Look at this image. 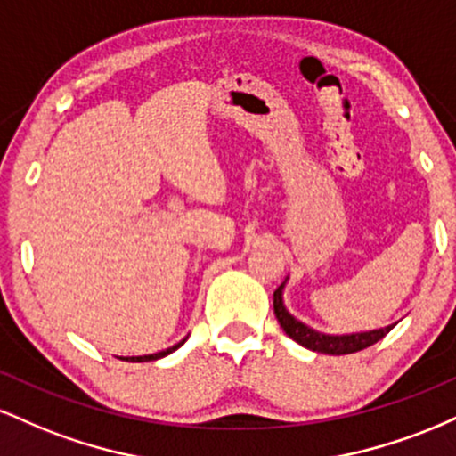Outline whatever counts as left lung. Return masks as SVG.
<instances>
[{
	"label": "left lung",
	"instance_id": "obj_1",
	"mask_svg": "<svg viewBox=\"0 0 456 456\" xmlns=\"http://www.w3.org/2000/svg\"><path fill=\"white\" fill-rule=\"evenodd\" d=\"M285 282H281L279 289L274 291V315L279 319L281 328L285 330L287 337L294 338L296 343H300L302 347L311 349V352L328 354V355H345V354L360 352V349H366L370 347V345L381 341V338L395 328V323H392V326L369 330V332H354V334L319 332V330H313L311 326H306V323H302L300 319H296L289 311H287L285 302H282V289H285Z\"/></svg>",
	"mask_w": 456,
	"mask_h": 456
}]
</instances>
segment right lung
Returning <instances> with one entry per match:
<instances>
[{"mask_svg":"<svg viewBox=\"0 0 456 456\" xmlns=\"http://www.w3.org/2000/svg\"><path fill=\"white\" fill-rule=\"evenodd\" d=\"M188 338V337H186ZM186 338H182L180 343H175L174 347L169 349H162V352H156V354H150V355H126V358H119V360H126V362H150V360H159V358H165V355H169L171 352H175L177 347H182L184 345Z\"/></svg>","mask_w":456,"mask_h":456,"instance_id":"1","label":"right lung"}]
</instances>
